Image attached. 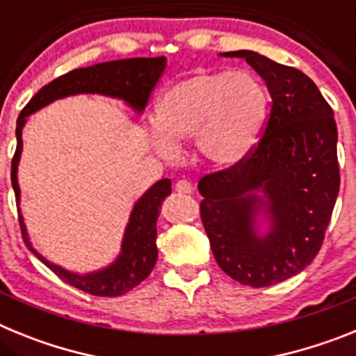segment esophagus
<instances>
[{"label":"esophagus","instance_id":"34e87169","mask_svg":"<svg viewBox=\"0 0 356 356\" xmlns=\"http://www.w3.org/2000/svg\"><path fill=\"white\" fill-rule=\"evenodd\" d=\"M176 188V193H180V194H191L194 191V185L191 184V181L187 180H180L178 184L175 185Z\"/></svg>","mask_w":356,"mask_h":356}]
</instances>
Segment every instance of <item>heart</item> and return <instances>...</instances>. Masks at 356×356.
I'll return each instance as SVG.
<instances>
[{"label": "heart", "mask_w": 356, "mask_h": 356, "mask_svg": "<svg viewBox=\"0 0 356 356\" xmlns=\"http://www.w3.org/2000/svg\"><path fill=\"white\" fill-rule=\"evenodd\" d=\"M266 92L246 71L197 72L159 97L151 144L163 159L193 139L212 168H234L253 151L266 119Z\"/></svg>", "instance_id": "heart-1"}]
</instances>
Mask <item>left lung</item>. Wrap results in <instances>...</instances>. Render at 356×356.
Returning a JSON list of instances; mask_svg holds the SVG:
<instances>
[{
    "label": "left lung",
    "instance_id": "left-lung-1",
    "mask_svg": "<svg viewBox=\"0 0 356 356\" xmlns=\"http://www.w3.org/2000/svg\"><path fill=\"white\" fill-rule=\"evenodd\" d=\"M221 55L246 58L273 103L262 139L246 160L200 180L201 221L229 278L269 287L303 271L323 246L341 187L337 124L300 69L248 49ZM260 215L270 228L264 236Z\"/></svg>",
    "mask_w": 356,
    "mask_h": 356
}]
</instances>
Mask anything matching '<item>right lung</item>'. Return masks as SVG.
I'll return each instance as SVG.
<instances>
[{"label":"right lung","instance_id":"add662e5","mask_svg":"<svg viewBox=\"0 0 356 356\" xmlns=\"http://www.w3.org/2000/svg\"><path fill=\"white\" fill-rule=\"evenodd\" d=\"M168 65L165 56L156 58H124V60L103 62V64L90 65V67L74 69L64 76L56 78L51 83L44 85L42 89L31 97L28 105L21 110L15 127V137H17V147L12 159V187L15 193V201L19 205L17 184V165L23 151V128L26 124L28 115L40 110L42 106L49 105L55 99L74 96V94H103V96L118 97L131 106L135 112H143L149 99L151 90L155 89L156 81L163 74V69ZM171 194V180L163 178L156 181L143 194L134 210L130 213L124 237H122L121 253L110 266L103 267L99 271L78 275L71 273L64 267L51 264L42 254L37 253L28 238L26 226L23 222V216H19L21 234L23 241L33 253L42 260L46 266L62 278L65 284L89 292L92 296H114L127 294L134 287L144 282L153 271L159 257L156 250V219H159L162 201Z\"/></svg>","mask_w":356,"mask_h":356}]
</instances>
